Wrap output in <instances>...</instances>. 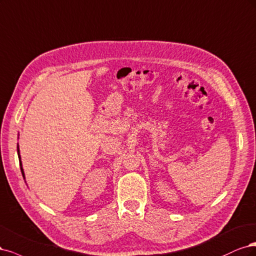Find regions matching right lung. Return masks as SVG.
Instances as JSON below:
<instances>
[{"instance_id":"right-lung-1","label":"right lung","mask_w":256,"mask_h":256,"mask_svg":"<svg viewBox=\"0 0 256 256\" xmlns=\"http://www.w3.org/2000/svg\"><path fill=\"white\" fill-rule=\"evenodd\" d=\"M18 155H19V160H20V166H21V158H20V153H19V146H18ZM21 172H22V176L24 178V172H23V169L21 167Z\"/></svg>"}]
</instances>
